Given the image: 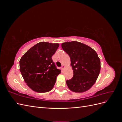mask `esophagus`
I'll return each mask as SVG.
<instances>
[{"mask_svg": "<svg viewBox=\"0 0 122 122\" xmlns=\"http://www.w3.org/2000/svg\"><path fill=\"white\" fill-rule=\"evenodd\" d=\"M65 65H62V66H61V69H62V70H64V68H65Z\"/></svg>", "mask_w": 122, "mask_h": 122, "instance_id": "34e87169", "label": "esophagus"}]
</instances>
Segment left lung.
Listing matches in <instances>:
<instances>
[{"instance_id": "1", "label": "left lung", "mask_w": 122, "mask_h": 122, "mask_svg": "<svg viewBox=\"0 0 122 122\" xmlns=\"http://www.w3.org/2000/svg\"><path fill=\"white\" fill-rule=\"evenodd\" d=\"M61 47L71 60L73 78L66 81L69 89L76 93L88 90L98 78L101 69L100 58L88 46L76 41L61 44Z\"/></svg>"}]
</instances>
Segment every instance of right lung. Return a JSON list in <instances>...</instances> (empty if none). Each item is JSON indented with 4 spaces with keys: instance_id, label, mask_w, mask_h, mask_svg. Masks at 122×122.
Listing matches in <instances>:
<instances>
[{
    "instance_id": "obj_1",
    "label": "right lung",
    "mask_w": 122,
    "mask_h": 122,
    "mask_svg": "<svg viewBox=\"0 0 122 122\" xmlns=\"http://www.w3.org/2000/svg\"><path fill=\"white\" fill-rule=\"evenodd\" d=\"M58 43L40 42L31 47L20 60V71L27 86L38 93L52 89L61 73L52 56L59 47Z\"/></svg>"
}]
</instances>
